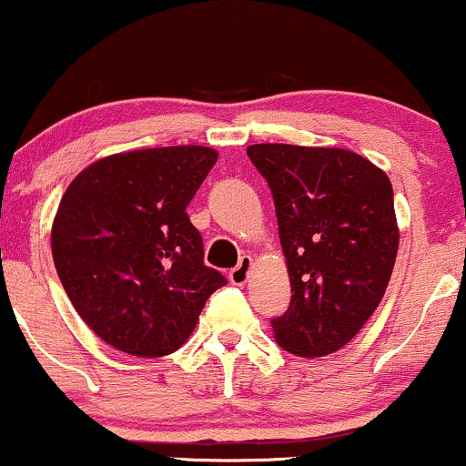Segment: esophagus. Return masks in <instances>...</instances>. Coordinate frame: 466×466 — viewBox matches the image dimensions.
I'll return each mask as SVG.
<instances>
[{
  "mask_svg": "<svg viewBox=\"0 0 466 466\" xmlns=\"http://www.w3.org/2000/svg\"><path fill=\"white\" fill-rule=\"evenodd\" d=\"M249 269H251V258L249 256H243V258H240V263L234 267L232 271H229V282H232V285H245V282H248V278H249Z\"/></svg>",
  "mask_w": 466,
  "mask_h": 466,
  "instance_id": "34e87169",
  "label": "esophagus"
}]
</instances>
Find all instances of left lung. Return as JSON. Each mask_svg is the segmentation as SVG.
<instances>
[{
  "label": "left lung",
  "mask_w": 466,
  "mask_h": 466,
  "mask_svg": "<svg viewBox=\"0 0 466 466\" xmlns=\"http://www.w3.org/2000/svg\"><path fill=\"white\" fill-rule=\"evenodd\" d=\"M269 184L291 302L271 319L278 346L324 357L360 333L381 302L399 249L392 184L346 148L254 144Z\"/></svg>",
  "instance_id": "1"
}]
</instances>
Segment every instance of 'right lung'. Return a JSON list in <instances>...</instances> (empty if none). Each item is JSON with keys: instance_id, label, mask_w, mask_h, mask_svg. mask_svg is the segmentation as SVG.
<instances>
[{"instance_id": "add662e5", "label": "right lung", "mask_w": 466, "mask_h": 466, "mask_svg": "<svg viewBox=\"0 0 466 466\" xmlns=\"http://www.w3.org/2000/svg\"><path fill=\"white\" fill-rule=\"evenodd\" d=\"M217 162L208 147L117 153L67 186L52 256L85 324L136 357L170 355L188 339L226 276L203 263L188 203Z\"/></svg>"}]
</instances>
